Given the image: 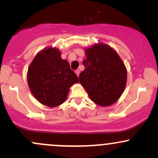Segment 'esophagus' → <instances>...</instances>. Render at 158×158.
I'll use <instances>...</instances> for the list:
<instances>
[{
	"label": "esophagus",
	"mask_w": 158,
	"mask_h": 158,
	"mask_svg": "<svg viewBox=\"0 0 158 158\" xmlns=\"http://www.w3.org/2000/svg\"><path fill=\"white\" fill-rule=\"evenodd\" d=\"M76 73H77V77H79V73H80V71H79V70H76Z\"/></svg>",
	"instance_id": "34e87169"
}]
</instances>
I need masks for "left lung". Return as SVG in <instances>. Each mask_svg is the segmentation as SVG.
<instances>
[{
	"label": "left lung",
	"instance_id": "left-lung-1",
	"mask_svg": "<svg viewBox=\"0 0 158 158\" xmlns=\"http://www.w3.org/2000/svg\"><path fill=\"white\" fill-rule=\"evenodd\" d=\"M85 70L79 81L90 99L100 106H109L121 97L127 80V70L117 52L99 43L85 50Z\"/></svg>",
	"mask_w": 158,
	"mask_h": 158
}]
</instances>
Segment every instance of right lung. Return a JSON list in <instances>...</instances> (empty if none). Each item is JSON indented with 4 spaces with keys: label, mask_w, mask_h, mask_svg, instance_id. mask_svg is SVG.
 Here are the masks:
<instances>
[{
    "label": "right lung",
    "mask_w": 158,
    "mask_h": 158,
    "mask_svg": "<svg viewBox=\"0 0 158 158\" xmlns=\"http://www.w3.org/2000/svg\"><path fill=\"white\" fill-rule=\"evenodd\" d=\"M79 81L68 61L55 48L40 51L30 64L27 82L34 97L48 107L60 106L66 100L69 88Z\"/></svg>",
    "instance_id": "1"
}]
</instances>
